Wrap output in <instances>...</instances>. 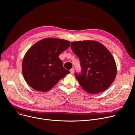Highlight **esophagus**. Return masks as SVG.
I'll list each match as a JSON object with an SVG mask.
<instances>
[{
    "label": "esophagus",
    "instance_id": "34e87169",
    "mask_svg": "<svg viewBox=\"0 0 135 135\" xmlns=\"http://www.w3.org/2000/svg\"><path fill=\"white\" fill-rule=\"evenodd\" d=\"M70 73L71 74H73L74 72V68H72L70 70Z\"/></svg>",
    "mask_w": 135,
    "mask_h": 135
}]
</instances>
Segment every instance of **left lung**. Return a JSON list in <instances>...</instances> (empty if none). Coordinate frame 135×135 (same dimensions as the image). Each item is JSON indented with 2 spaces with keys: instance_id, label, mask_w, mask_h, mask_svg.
<instances>
[{
  "instance_id": "8db88e82",
  "label": "left lung",
  "mask_w": 135,
  "mask_h": 135,
  "mask_svg": "<svg viewBox=\"0 0 135 135\" xmlns=\"http://www.w3.org/2000/svg\"><path fill=\"white\" fill-rule=\"evenodd\" d=\"M70 47L80 61L81 72L74 75L81 88L91 94L107 89L117 75L115 61L108 50L94 40L71 42Z\"/></svg>"
}]
</instances>
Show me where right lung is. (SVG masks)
Instances as JSON below:
<instances>
[{
	"instance_id": "obj_1",
	"label": "right lung",
	"mask_w": 135,
	"mask_h": 135,
	"mask_svg": "<svg viewBox=\"0 0 135 135\" xmlns=\"http://www.w3.org/2000/svg\"><path fill=\"white\" fill-rule=\"evenodd\" d=\"M69 41L47 38L34 44L26 53L22 63V74L35 90L46 92L70 73L63 67L59 55L70 46Z\"/></svg>"
}]
</instances>
